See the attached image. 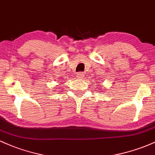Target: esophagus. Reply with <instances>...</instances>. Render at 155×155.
I'll list each match as a JSON object with an SVG mask.
<instances>
[{
	"mask_svg": "<svg viewBox=\"0 0 155 155\" xmlns=\"http://www.w3.org/2000/svg\"><path fill=\"white\" fill-rule=\"evenodd\" d=\"M84 76H85L84 74L83 73H81V72L78 73V74H76V77H77L78 79H83L84 78Z\"/></svg>",
	"mask_w": 155,
	"mask_h": 155,
	"instance_id": "obj_1",
	"label": "esophagus"
}]
</instances>
